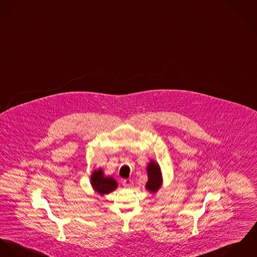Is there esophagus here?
Listing matches in <instances>:
<instances>
[{
  "label": "esophagus",
  "instance_id": "1",
  "mask_svg": "<svg viewBox=\"0 0 257 257\" xmlns=\"http://www.w3.org/2000/svg\"><path fill=\"white\" fill-rule=\"evenodd\" d=\"M122 183L126 188H131L133 186V181L131 179H124Z\"/></svg>",
  "mask_w": 257,
  "mask_h": 257
}]
</instances>
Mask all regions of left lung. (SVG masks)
I'll return each mask as SVG.
<instances>
[{
	"label": "left lung",
	"instance_id": "1",
	"mask_svg": "<svg viewBox=\"0 0 257 257\" xmlns=\"http://www.w3.org/2000/svg\"><path fill=\"white\" fill-rule=\"evenodd\" d=\"M146 170L148 173V181L145 187L151 194H156L163 187L164 183L161 167L155 160H151L148 163Z\"/></svg>",
	"mask_w": 257,
	"mask_h": 257
}]
</instances>
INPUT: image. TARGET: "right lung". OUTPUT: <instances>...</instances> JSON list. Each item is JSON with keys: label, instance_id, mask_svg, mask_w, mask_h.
Returning <instances> with one entry per match:
<instances>
[{"label": "right lung", "instance_id": "obj_1", "mask_svg": "<svg viewBox=\"0 0 257 257\" xmlns=\"http://www.w3.org/2000/svg\"><path fill=\"white\" fill-rule=\"evenodd\" d=\"M90 185L92 189L101 197L113 192L118 187V183L115 178L110 175H105L101 168L91 172Z\"/></svg>", "mask_w": 257, "mask_h": 257}]
</instances>
